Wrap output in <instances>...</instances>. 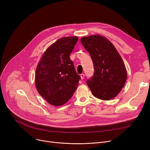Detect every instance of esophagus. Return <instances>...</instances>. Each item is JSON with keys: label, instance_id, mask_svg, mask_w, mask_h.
<instances>
[{"label": "esophagus", "instance_id": "34e87169", "mask_svg": "<svg viewBox=\"0 0 150 150\" xmlns=\"http://www.w3.org/2000/svg\"><path fill=\"white\" fill-rule=\"evenodd\" d=\"M80 76H81V80H83L84 78V74H81V75H80Z\"/></svg>", "mask_w": 150, "mask_h": 150}]
</instances>
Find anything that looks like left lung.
Returning <instances> with one entry per match:
<instances>
[{"mask_svg":"<svg viewBox=\"0 0 150 150\" xmlns=\"http://www.w3.org/2000/svg\"><path fill=\"white\" fill-rule=\"evenodd\" d=\"M81 42L93 64V75L86 81L93 96L103 100L114 98L123 88L127 78L120 54L106 38L100 35L81 38Z\"/></svg>","mask_w":150,"mask_h":150,"instance_id":"obj_1","label":"left lung"}]
</instances>
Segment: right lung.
Segmentation results:
<instances>
[{"label": "right lung", "instance_id": "add662e5", "mask_svg": "<svg viewBox=\"0 0 150 150\" xmlns=\"http://www.w3.org/2000/svg\"><path fill=\"white\" fill-rule=\"evenodd\" d=\"M78 40L76 36L59 38L46 50L37 66V91L53 106L67 103L74 95L81 78L70 59Z\"/></svg>", "mask_w": 150, "mask_h": 150}]
</instances>
